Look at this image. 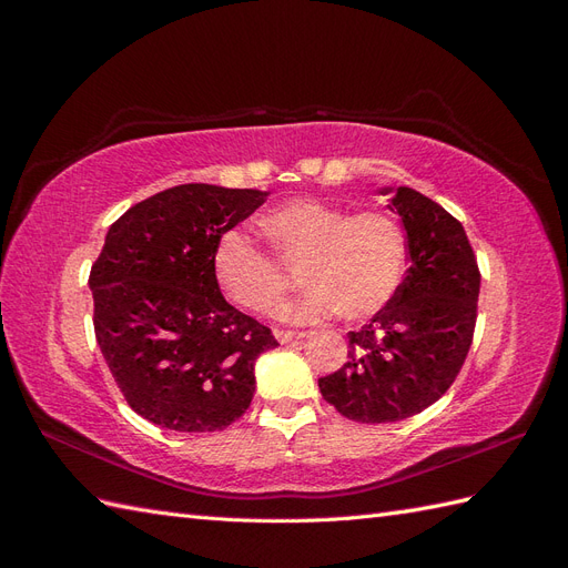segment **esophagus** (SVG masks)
Wrapping results in <instances>:
<instances>
[{"mask_svg": "<svg viewBox=\"0 0 568 568\" xmlns=\"http://www.w3.org/2000/svg\"><path fill=\"white\" fill-rule=\"evenodd\" d=\"M303 336H305L303 332H286V329L274 332V338H277L280 343H294V341H301Z\"/></svg>", "mask_w": 568, "mask_h": 568, "instance_id": "esophagus-1", "label": "esophagus"}]
</instances>
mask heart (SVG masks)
<instances>
[{
	"label": "heart",
	"instance_id": "obj_1",
	"mask_svg": "<svg viewBox=\"0 0 568 568\" xmlns=\"http://www.w3.org/2000/svg\"><path fill=\"white\" fill-rule=\"evenodd\" d=\"M257 230L272 257L236 234L222 239L213 255L215 284L242 311H277L291 284L286 272H298L311 286L284 311L291 322H317L334 313L365 320L398 294L407 242L384 211L348 215L338 205L298 199L265 213Z\"/></svg>",
	"mask_w": 568,
	"mask_h": 568
}]
</instances>
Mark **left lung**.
<instances>
[{
  "instance_id": "left-lung-1",
  "label": "left lung",
  "mask_w": 568,
  "mask_h": 568,
  "mask_svg": "<svg viewBox=\"0 0 568 568\" xmlns=\"http://www.w3.org/2000/svg\"><path fill=\"white\" fill-rule=\"evenodd\" d=\"M407 232L409 270L398 294L359 332L348 363L322 376V398L363 424L419 415L450 388L467 359L480 274L467 232L428 196L382 186Z\"/></svg>"
}]
</instances>
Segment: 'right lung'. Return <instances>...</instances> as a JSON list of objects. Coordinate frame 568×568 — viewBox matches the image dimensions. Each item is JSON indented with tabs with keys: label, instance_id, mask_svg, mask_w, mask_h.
Segmentation results:
<instances>
[{
	"label": "right lung",
	"instance_id": "add662e5",
	"mask_svg": "<svg viewBox=\"0 0 568 568\" xmlns=\"http://www.w3.org/2000/svg\"><path fill=\"white\" fill-rule=\"evenodd\" d=\"M261 189L180 184L120 215L90 272L94 332L128 405L170 432H222L280 346L220 294V239L267 201Z\"/></svg>",
	"mask_w": 568,
	"mask_h": 568
}]
</instances>
